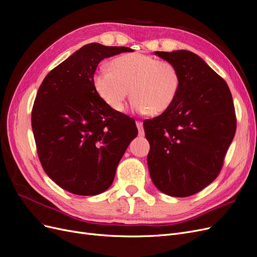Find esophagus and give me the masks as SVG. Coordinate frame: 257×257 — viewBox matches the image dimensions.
I'll list each match as a JSON object with an SVG mask.
<instances>
[{
    "label": "esophagus",
    "mask_w": 257,
    "mask_h": 257,
    "mask_svg": "<svg viewBox=\"0 0 257 257\" xmlns=\"http://www.w3.org/2000/svg\"><path fill=\"white\" fill-rule=\"evenodd\" d=\"M136 125H137V128H138V133H139V135L144 136V135H145V131H144L143 122H139V121H137V122H136Z\"/></svg>",
    "instance_id": "obj_1"
}]
</instances>
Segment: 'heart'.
<instances>
[{
  "label": "heart",
  "mask_w": 257,
  "mask_h": 257,
  "mask_svg": "<svg viewBox=\"0 0 257 257\" xmlns=\"http://www.w3.org/2000/svg\"><path fill=\"white\" fill-rule=\"evenodd\" d=\"M93 85L103 102L120 112L130 94L132 108L139 113L158 114L172 106L181 87L175 64L144 53H127L112 60L110 68L99 67Z\"/></svg>",
  "instance_id": "1"
}]
</instances>
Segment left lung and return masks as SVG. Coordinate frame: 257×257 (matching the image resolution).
Returning a JSON list of instances; mask_svg holds the SVG:
<instances>
[{"label": "left lung", "instance_id": "1", "mask_svg": "<svg viewBox=\"0 0 257 257\" xmlns=\"http://www.w3.org/2000/svg\"><path fill=\"white\" fill-rule=\"evenodd\" d=\"M177 66L181 87L168 109L144 122L147 162L157 188L174 197L205 189L219 175L236 132L231 93L225 80L189 50L155 51Z\"/></svg>", "mask_w": 257, "mask_h": 257}]
</instances>
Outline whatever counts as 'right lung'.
<instances>
[{
  "label": "right lung",
  "mask_w": 257,
  "mask_h": 257,
  "mask_svg": "<svg viewBox=\"0 0 257 257\" xmlns=\"http://www.w3.org/2000/svg\"><path fill=\"white\" fill-rule=\"evenodd\" d=\"M127 47L84 45L45 77L32 109V130L45 173L76 195H97L138 131L133 118L113 111L93 85L98 63Z\"/></svg>",
  "instance_id": "add662e5"
}]
</instances>
